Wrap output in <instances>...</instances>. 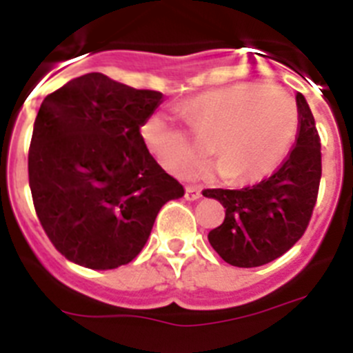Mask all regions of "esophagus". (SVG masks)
<instances>
[{
    "label": "esophagus",
    "mask_w": 353,
    "mask_h": 353,
    "mask_svg": "<svg viewBox=\"0 0 353 353\" xmlns=\"http://www.w3.org/2000/svg\"><path fill=\"white\" fill-rule=\"evenodd\" d=\"M199 198H201V191H199L198 187H192V185L185 187V199L194 201V199H199Z\"/></svg>",
    "instance_id": "esophagus-1"
}]
</instances>
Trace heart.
<instances>
[{
	"label": "heart",
	"mask_w": 353,
	"mask_h": 353,
	"mask_svg": "<svg viewBox=\"0 0 353 353\" xmlns=\"http://www.w3.org/2000/svg\"><path fill=\"white\" fill-rule=\"evenodd\" d=\"M183 113L217 164L199 173L221 171L228 182H249L272 173L288 154L299 129V109L293 97L267 81H242L208 90L183 102ZM141 136L146 148L170 173L182 176L205 154L201 143L154 113L145 120Z\"/></svg>",
	"instance_id": "heart-1"
}]
</instances>
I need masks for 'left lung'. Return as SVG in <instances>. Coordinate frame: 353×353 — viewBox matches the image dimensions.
I'll return each instance as SVG.
<instances>
[{"label": "left lung", "mask_w": 353, "mask_h": 353, "mask_svg": "<svg viewBox=\"0 0 353 353\" xmlns=\"http://www.w3.org/2000/svg\"><path fill=\"white\" fill-rule=\"evenodd\" d=\"M299 129L295 145L270 176L242 189H205L226 208L208 242L226 263L260 267L283 256L304 235L322 179V148L304 95H295Z\"/></svg>", "instance_id": "left-lung-1"}]
</instances>
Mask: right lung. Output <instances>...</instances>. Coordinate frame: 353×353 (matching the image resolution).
Masks as SVG:
<instances>
[{"label": "right lung", "mask_w": 353, "mask_h": 353, "mask_svg": "<svg viewBox=\"0 0 353 353\" xmlns=\"http://www.w3.org/2000/svg\"><path fill=\"white\" fill-rule=\"evenodd\" d=\"M162 93L90 72L43 99L28 154L37 217L67 260L117 269L145 248L162 205L183 196L139 127Z\"/></svg>", "instance_id": "1"}]
</instances>
